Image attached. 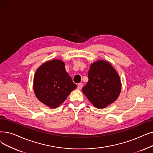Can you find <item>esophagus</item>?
Instances as JSON below:
<instances>
[{"instance_id": "1", "label": "esophagus", "mask_w": 153, "mask_h": 153, "mask_svg": "<svg viewBox=\"0 0 153 153\" xmlns=\"http://www.w3.org/2000/svg\"><path fill=\"white\" fill-rule=\"evenodd\" d=\"M82 88V83H79L77 84V89L81 90Z\"/></svg>"}]
</instances>
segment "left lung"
I'll return each instance as SVG.
<instances>
[{
  "label": "left lung",
  "mask_w": 153,
  "mask_h": 153,
  "mask_svg": "<svg viewBox=\"0 0 153 153\" xmlns=\"http://www.w3.org/2000/svg\"><path fill=\"white\" fill-rule=\"evenodd\" d=\"M88 78L82 92L96 108H106L120 94V77L109 62L99 60L92 63L88 72Z\"/></svg>",
  "instance_id": "1"
}]
</instances>
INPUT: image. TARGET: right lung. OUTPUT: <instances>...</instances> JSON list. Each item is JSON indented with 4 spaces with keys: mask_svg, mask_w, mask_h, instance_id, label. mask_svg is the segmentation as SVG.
Masks as SVG:
<instances>
[{
    "mask_svg": "<svg viewBox=\"0 0 153 153\" xmlns=\"http://www.w3.org/2000/svg\"><path fill=\"white\" fill-rule=\"evenodd\" d=\"M76 87L65 71L64 62L59 59L45 62L35 73V94L40 101L51 108L61 105Z\"/></svg>",
    "mask_w": 153,
    "mask_h": 153,
    "instance_id": "obj_1",
    "label": "right lung"
}]
</instances>
